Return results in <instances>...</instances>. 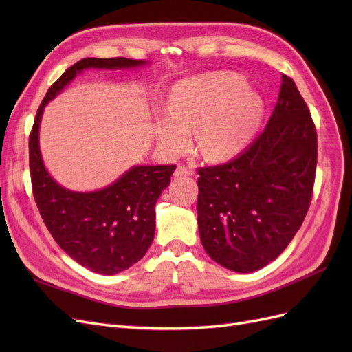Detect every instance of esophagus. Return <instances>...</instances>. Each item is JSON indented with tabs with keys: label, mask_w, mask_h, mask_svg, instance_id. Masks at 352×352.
<instances>
[{
	"label": "esophagus",
	"mask_w": 352,
	"mask_h": 352,
	"mask_svg": "<svg viewBox=\"0 0 352 352\" xmlns=\"http://www.w3.org/2000/svg\"><path fill=\"white\" fill-rule=\"evenodd\" d=\"M192 173H194V170L190 168V167L184 166V164H179L177 168H176V172H175V176H177V177H185V176H190Z\"/></svg>",
	"instance_id": "obj_1"
}]
</instances>
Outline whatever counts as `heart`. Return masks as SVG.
<instances>
[{
	"instance_id": "1",
	"label": "heart",
	"mask_w": 352,
	"mask_h": 352,
	"mask_svg": "<svg viewBox=\"0 0 352 352\" xmlns=\"http://www.w3.org/2000/svg\"><path fill=\"white\" fill-rule=\"evenodd\" d=\"M264 104L257 92L233 73H211L180 82L170 111L157 120L155 135L167 153L184 151L197 126L198 151L208 160L235 155L257 132Z\"/></svg>"
}]
</instances>
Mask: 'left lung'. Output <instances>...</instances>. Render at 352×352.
<instances>
[{
    "instance_id": "8db88e82",
    "label": "left lung",
    "mask_w": 352,
    "mask_h": 352,
    "mask_svg": "<svg viewBox=\"0 0 352 352\" xmlns=\"http://www.w3.org/2000/svg\"><path fill=\"white\" fill-rule=\"evenodd\" d=\"M317 133L295 82L282 74L264 131L230 162L198 168V230L210 257L236 273L276 260L310 207Z\"/></svg>"
}]
</instances>
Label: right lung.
I'll list each match as a JSON object with an SVG mask.
<instances>
[{"mask_svg":"<svg viewBox=\"0 0 352 352\" xmlns=\"http://www.w3.org/2000/svg\"><path fill=\"white\" fill-rule=\"evenodd\" d=\"M145 60L83 58L51 85L29 136L32 190L47 229L70 257L100 274L120 273L140 261L155 233V202L176 166H133L114 184L94 192H74L50 176L39 150L44 107L87 69H131Z\"/></svg>","mask_w":352,"mask_h":352,"instance_id":"add662e5","label":"right lung"}]
</instances>
